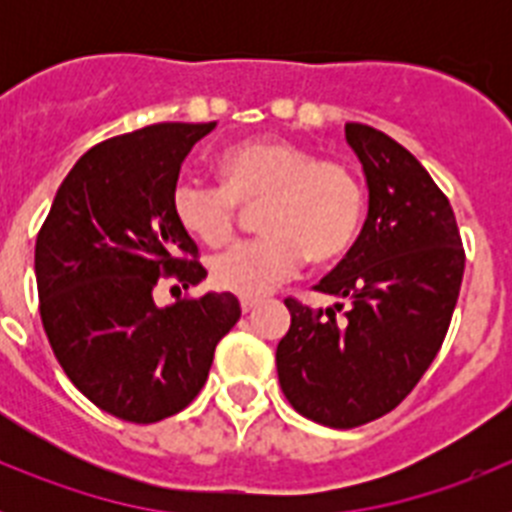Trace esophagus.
Returning <instances> with one entry per match:
<instances>
[{"label": "esophagus", "mask_w": 512, "mask_h": 512, "mask_svg": "<svg viewBox=\"0 0 512 512\" xmlns=\"http://www.w3.org/2000/svg\"><path fill=\"white\" fill-rule=\"evenodd\" d=\"M259 305H261L259 297H241V310H243V312L256 310V307H259Z\"/></svg>", "instance_id": "34e87169"}]
</instances>
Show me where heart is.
Segmentation results:
<instances>
[{"label": "heart", "mask_w": 512, "mask_h": 512, "mask_svg": "<svg viewBox=\"0 0 512 512\" xmlns=\"http://www.w3.org/2000/svg\"><path fill=\"white\" fill-rule=\"evenodd\" d=\"M223 182L182 174L171 189L176 223L207 246L238 228L241 205L261 207L266 235L230 246L210 261L212 282L241 297H261L305 264L336 259L354 241L364 189L351 166L318 158L292 140H248L220 156Z\"/></svg>", "instance_id": "heart-1"}]
</instances>
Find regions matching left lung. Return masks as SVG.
Segmentation results:
<instances>
[{
	"mask_svg": "<svg viewBox=\"0 0 512 512\" xmlns=\"http://www.w3.org/2000/svg\"><path fill=\"white\" fill-rule=\"evenodd\" d=\"M364 166L369 212L348 253L315 289L351 302L312 310L287 297L277 374L289 405L330 428L395 410L436 359L464 277V248L446 194L382 130L346 122Z\"/></svg>",
	"mask_w": 512,
	"mask_h": 512,
	"instance_id": "obj_1",
	"label": "left lung"
}]
</instances>
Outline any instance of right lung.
<instances>
[{"mask_svg":"<svg viewBox=\"0 0 512 512\" xmlns=\"http://www.w3.org/2000/svg\"><path fill=\"white\" fill-rule=\"evenodd\" d=\"M215 122H158L89 148L58 187L35 241L40 318L66 377L99 410L158 423L205 387L238 323L230 292L158 307L153 289L207 277L176 223L171 189Z\"/></svg>","mask_w":512,"mask_h":512,"instance_id":"obj_1","label":"right lung"}]
</instances>
